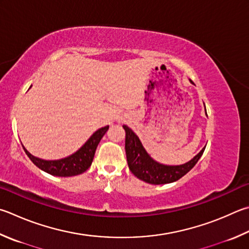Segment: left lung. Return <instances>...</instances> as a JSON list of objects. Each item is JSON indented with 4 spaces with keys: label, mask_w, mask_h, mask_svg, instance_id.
<instances>
[{
    "label": "left lung",
    "mask_w": 249,
    "mask_h": 249,
    "mask_svg": "<svg viewBox=\"0 0 249 249\" xmlns=\"http://www.w3.org/2000/svg\"><path fill=\"white\" fill-rule=\"evenodd\" d=\"M193 84V81L189 79ZM207 114V112H206ZM125 129V151L126 158H127V163L130 172L136 176L137 178L143 180V182L160 185L173 183L175 180L191 171L195 164L200 159L205 148H202L199 153L193 158L191 161L179 165H165L161 164L152 159L148 155L146 149L143 148L142 142L138 136L135 134L128 126L123 125Z\"/></svg>",
    "instance_id": "8db88e82"
}]
</instances>
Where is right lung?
Returning a JSON list of instances; mask_svg holds the SVG:
<instances>
[{
	"label": "right lung",
	"mask_w": 249,
	"mask_h": 249,
	"mask_svg": "<svg viewBox=\"0 0 249 249\" xmlns=\"http://www.w3.org/2000/svg\"><path fill=\"white\" fill-rule=\"evenodd\" d=\"M107 129H109V126L99 128L77 151L60 160L40 159V158L35 157L27 151V149L24 146H22V148H24L26 155L33 161V163L37 165L39 169L47 172V173L54 176H61V178L75 176L84 173L85 171H87L90 168L98 144Z\"/></svg>",
	"instance_id": "right-lung-1"
}]
</instances>
